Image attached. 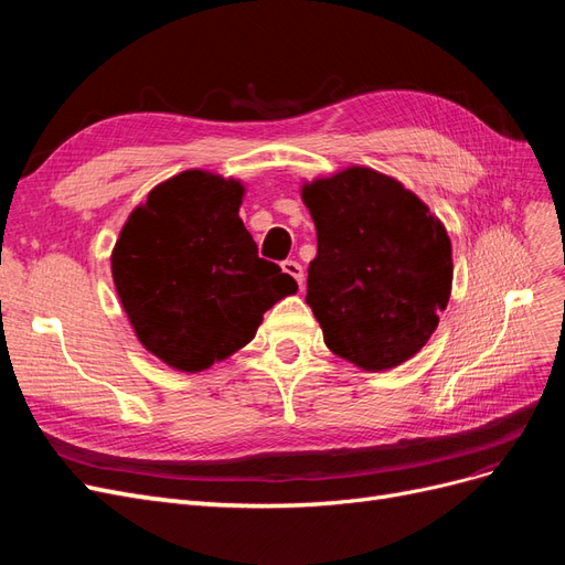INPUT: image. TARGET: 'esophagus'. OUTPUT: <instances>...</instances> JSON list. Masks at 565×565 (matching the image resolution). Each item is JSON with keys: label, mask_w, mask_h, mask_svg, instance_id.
Wrapping results in <instances>:
<instances>
[{"label": "esophagus", "mask_w": 565, "mask_h": 565, "mask_svg": "<svg viewBox=\"0 0 565 565\" xmlns=\"http://www.w3.org/2000/svg\"><path fill=\"white\" fill-rule=\"evenodd\" d=\"M282 270L287 273V276H292L299 282V287H303V268L299 262H295V259L282 262Z\"/></svg>", "instance_id": "obj_1"}]
</instances>
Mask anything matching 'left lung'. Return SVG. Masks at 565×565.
Here are the masks:
<instances>
[{"instance_id":"left-lung-1","label":"left lung","mask_w":565,"mask_h":565,"mask_svg":"<svg viewBox=\"0 0 565 565\" xmlns=\"http://www.w3.org/2000/svg\"><path fill=\"white\" fill-rule=\"evenodd\" d=\"M301 200L318 235L306 303L324 344L367 372L409 361L450 301L446 226L401 181L370 167L306 181Z\"/></svg>"}]
</instances>
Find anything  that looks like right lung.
I'll return each instance as SVG.
<instances>
[{"instance_id": "1", "label": "right lung", "mask_w": 565, "mask_h": 565, "mask_svg": "<svg viewBox=\"0 0 565 565\" xmlns=\"http://www.w3.org/2000/svg\"><path fill=\"white\" fill-rule=\"evenodd\" d=\"M245 185L188 169L152 188L119 231L113 282L141 344L179 372H202L254 339L273 303L297 292L259 259L241 218Z\"/></svg>"}]
</instances>
